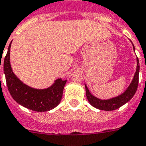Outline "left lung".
Masks as SVG:
<instances>
[{
  "instance_id": "8db88e82",
  "label": "left lung",
  "mask_w": 146,
  "mask_h": 146,
  "mask_svg": "<svg viewBox=\"0 0 146 146\" xmlns=\"http://www.w3.org/2000/svg\"><path fill=\"white\" fill-rule=\"evenodd\" d=\"M133 50H135L134 46L133 44ZM137 70H136L135 74L133 76V80L131 81V84L127 89L125 90L123 93L117 96V97L113 98L110 99L108 100H102L95 97L90 93L87 86L85 85L86 88V98L92 107L97 108V109L102 110H106V111H111L118 109L125 104L128 102L133 97L134 94L136 93L138 87V83H139V62L138 58H137Z\"/></svg>"
}]
</instances>
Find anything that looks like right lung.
Segmentation results:
<instances>
[{
  "label": "right lung",
  "instance_id": "obj_1",
  "mask_svg": "<svg viewBox=\"0 0 146 146\" xmlns=\"http://www.w3.org/2000/svg\"><path fill=\"white\" fill-rule=\"evenodd\" d=\"M11 43L3 61V72L9 93L15 102L25 108L36 112H45L54 109L60 103L63 89L67 80L59 78L50 87L38 90L30 87L17 78L10 66Z\"/></svg>",
  "mask_w": 146,
  "mask_h": 146
}]
</instances>
